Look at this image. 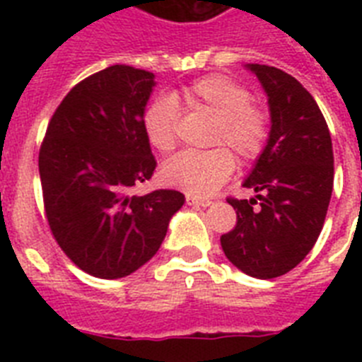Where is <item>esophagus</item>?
I'll use <instances>...</instances> for the list:
<instances>
[{
	"label": "esophagus",
	"instance_id": "1",
	"mask_svg": "<svg viewBox=\"0 0 362 362\" xmlns=\"http://www.w3.org/2000/svg\"><path fill=\"white\" fill-rule=\"evenodd\" d=\"M187 204H190V206H209V204H212V201L196 196H187Z\"/></svg>",
	"mask_w": 362,
	"mask_h": 362
}]
</instances>
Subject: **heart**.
I'll list each match as a JSON object with an SVG mask.
<instances>
[{"instance_id": "1", "label": "heart", "mask_w": 362, "mask_h": 362, "mask_svg": "<svg viewBox=\"0 0 362 362\" xmlns=\"http://www.w3.org/2000/svg\"><path fill=\"white\" fill-rule=\"evenodd\" d=\"M190 108L214 114L209 150H185L163 165V181L194 196H209L216 192L235 168L233 153L241 161L257 159L270 139V114L261 105L250 101V90L223 74H210L196 79L183 90ZM181 110L172 95H159L143 114V129L150 145L159 152H170L179 139Z\"/></svg>"}]
</instances>
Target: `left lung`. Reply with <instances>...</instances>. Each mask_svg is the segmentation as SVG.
Wrapping results in <instances>:
<instances>
[{"mask_svg": "<svg viewBox=\"0 0 362 362\" xmlns=\"http://www.w3.org/2000/svg\"><path fill=\"white\" fill-rule=\"evenodd\" d=\"M248 69L268 95L272 132L243 183L257 196L226 199L238 223L221 235V246L241 272L274 279L296 268L317 241L334 190V150L325 116L305 86L276 66Z\"/></svg>", "mask_w": 362, "mask_h": 362, "instance_id": "8db88e82", "label": "left lung"}]
</instances>
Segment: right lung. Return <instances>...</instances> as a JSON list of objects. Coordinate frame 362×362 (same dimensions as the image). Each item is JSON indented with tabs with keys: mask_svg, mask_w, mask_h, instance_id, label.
Returning <instances> with one entry per match:
<instances>
[{
	"mask_svg": "<svg viewBox=\"0 0 362 362\" xmlns=\"http://www.w3.org/2000/svg\"><path fill=\"white\" fill-rule=\"evenodd\" d=\"M153 74L112 65L63 98L40 148L45 216L59 248L99 279L130 276L156 255L177 190L130 196L156 170L143 129Z\"/></svg>",
	"mask_w": 362,
	"mask_h": 362,
	"instance_id": "obj_1",
	"label": "right lung"
}]
</instances>
